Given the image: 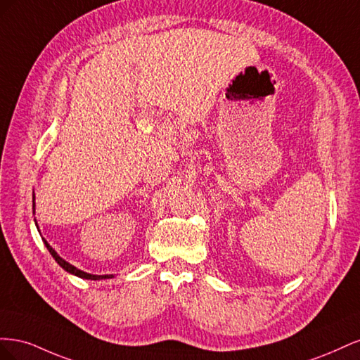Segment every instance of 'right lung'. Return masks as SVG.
I'll use <instances>...</instances> for the list:
<instances>
[{
	"label": "right lung",
	"instance_id": "1",
	"mask_svg": "<svg viewBox=\"0 0 360 360\" xmlns=\"http://www.w3.org/2000/svg\"><path fill=\"white\" fill-rule=\"evenodd\" d=\"M34 207H36V202H34V197H32V213H34ZM34 222H36V219H34ZM36 226H37V230H39V225H37V222H36ZM39 233H40V230H39ZM41 240H43V243H45V246L48 248V250H49V254L52 255V258L57 261V263L66 270V271H69V274H72V275H75V276H78V278H82V279H91V281H101V279H110V278H114V275H91V274H86V271H84V270H79L78 267H75L73 264H70L69 261H66L64 258H61L58 254H57V250L53 249L45 238L41 237Z\"/></svg>",
	"mask_w": 360,
	"mask_h": 360
}]
</instances>
